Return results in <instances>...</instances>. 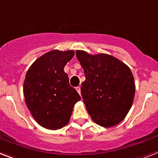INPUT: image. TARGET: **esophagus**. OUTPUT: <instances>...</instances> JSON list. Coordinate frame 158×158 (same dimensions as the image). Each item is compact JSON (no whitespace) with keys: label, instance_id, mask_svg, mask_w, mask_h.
<instances>
[{"label":"esophagus","instance_id":"34e87169","mask_svg":"<svg viewBox=\"0 0 158 158\" xmlns=\"http://www.w3.org/2000/svg\"><path fill=\"white\" fill-rule=\"evenodd\" d=\"M76 91L78 92V93H79V95H81V88H80V87H77Z\"/></svg>","mask_w":158,"mask_h":158}]
</instances>
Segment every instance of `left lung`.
<instances>
[{
	"label": "left lung",
	"instance_id": "obj_1",
	"mask_svg": "<svg viewBox=\"0 0 158 158\" xmlns=\"http://www.w3.org/2000/svg\"><path fill=\"white\" fill-rule=\"evenodd\" d=\"M76 57L86 77L81 93L89 115L103 127L118 125L134 101L135 85L131 69L106 53L92 55L76 50Z\"/></svg>",
	"mask_w": 158,
	"mask_h": 158
}]
</instances>
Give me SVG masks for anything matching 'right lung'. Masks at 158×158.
I'll list each match as a JSON object with an SVG mask.
<instances>
[{
    "label": "right lung",
    "instance_id": "right-lung-1",
    "mask_svg": "<svg viewBox=\"0 0 158 158\" xmlns=\"http://www.w3.org/2000/svg\"><path fill=\"white\" fill-rule=\"evenodd\" d=\"M74 55L73 50L49 51L37 58L26 74V105L37 123L48 130L65 127L75 105L81 100L64 72V67Z\"/></svg>",
    "mask_w": 158,
    "mask_h": 158
}]
</instances>
